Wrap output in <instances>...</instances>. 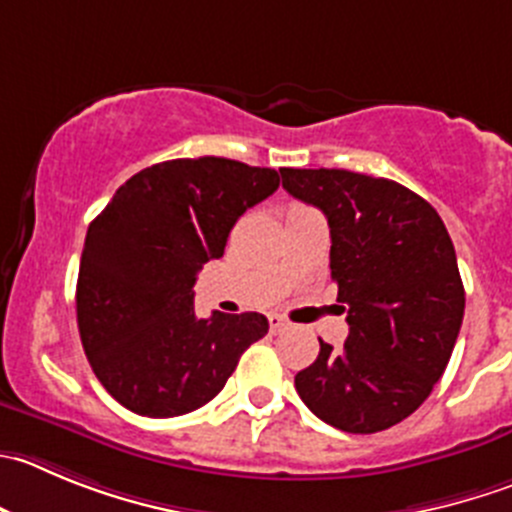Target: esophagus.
<instances>
[{"label":"esophagus","mask_w":512,"mask_h":512,"mask_svg":"<svg viewBox=\"0 0 512 512\" xmlns=\"http://www.w3.org/2000/svg\"><path fill=\"white\" fill-rule=\"evenodd\" d=\"M269 324H271V332H281V329L289 326V321H286L281 314H269Z\"/></svg>","instance_id":"esophagus-1"}]
</instances>
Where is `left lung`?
<instances>
[{
  "instance_id": "1",
  "label": "left lung",
  "mask_w": 512,
  "mask_h": 512,
  "mask_svg": "<svg viewBox=\"0 0 512 512\" xmlns=\"http://www.w3.org/2000/svg\"><path fill=\"white\" fill-rule=\"evenodd\" d=\"M281 178L329 221V266L349 324L342 349L319 339L296 392L337 430H387L430 397L460 334L465 289L450 233L394 180L337 168H281Z\"/></svg>"
}]
</instances>
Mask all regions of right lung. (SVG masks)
<instances>
[{
	"label": "right lung",
	"instance_id": "1",
	"mask_svg": "<svg viewBox=\"0 0 512 512\" xmlns=\"http://www.w3.org/2000/svg\"><path fill=\"white\" fill-rule=\"evenodd\" d=\"M276 188L274 168L216 155L165 160L125 180L90 223L77 326L95 377L130 412L198 410L269 332L256 311L198 319L193 284L203 264L221 259L246 208Z\"/></svg>",
	"mask_w": 512,
	"mask_h": 512
}]
</instances>
